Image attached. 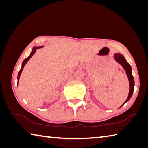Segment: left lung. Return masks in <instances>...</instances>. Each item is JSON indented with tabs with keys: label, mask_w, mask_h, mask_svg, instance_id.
<instances>
[{
	"label": "left lung",
	"mask_w": 148,
	"mask_h": 148,
	"mask_svg": "<svg viewBox=\"0 0 148 148\" xmlns=\"http://www.w3.org/2000/svg\"><path fill=\"white\" fill-rule=\"evenodd\" d=\"M114 58L116 60V61L118 62L119 64H121L122 67L124 68L125 71H126V73H127V76H128V80H129V83H130V91H129V93H128V96L127 97L126 101H125L123 104L121 106H123L125 103L128 102V100H130L134 90V77L132 76V74L131 66L127 62L126 60H125L124 56H123L122 55L119 54V53H116V54L114 55Z\"/></svg>",
	"instance_id": "obj_1"
}]
</instances>
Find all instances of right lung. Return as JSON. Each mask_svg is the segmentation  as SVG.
<instances>
[{
  "label": "right lung",
  "mask_w": 148,
  "mask_h": 148,
  "mask_svg": "<svg viewBox=\"0 0 148 148\" xmlns=\"http://www.w3.org/2000/svg\"><path fill=\"white\" fill-rule=\"evenodd\" d=\"M42 46H40V47H34V48H33V50H32V53H30V55L28 56V57L27 58H25L23 60V63H22V65H21V69H20V71H19V72H18V81H19V79H20V74H21V71H22V70H23V67H24V66H25V65L26 64H27V62L29 61V60L32 57V56H33V55L34 54V53H35V52H36V49H37V48H42Z\"/></svg>",
  "instance_id": "right-lung-1"
}]
</instances>
